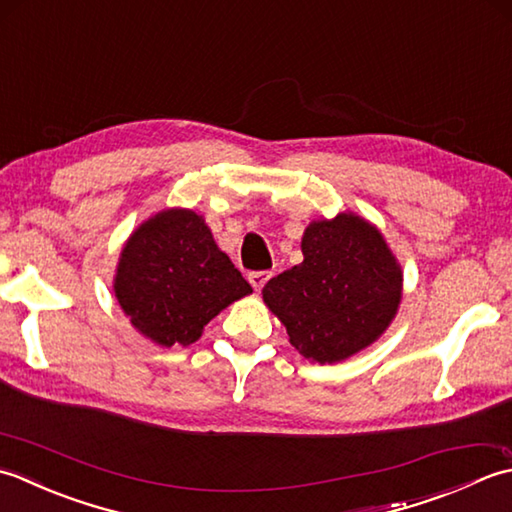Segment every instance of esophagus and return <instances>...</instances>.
I'll return each instance as SVG.
<instances>
[{
  "label": "esophagus",
  "instance_id": "34e87169",
  "mask_svg": "<svg viewBox=\"0 0 512 512\" xmlns=\"http://www.w3.org/2000/svg\"><path fill=\"white\" fill-rule=\"evenodd\" d=\"M247 278H249V283H252V287L256 291H260V289L265 287L267 280L271 278V271H252V274H249Z\"/></svg>",
  "mask_w": 512,
  "mask_h": 512
}]
</instances>
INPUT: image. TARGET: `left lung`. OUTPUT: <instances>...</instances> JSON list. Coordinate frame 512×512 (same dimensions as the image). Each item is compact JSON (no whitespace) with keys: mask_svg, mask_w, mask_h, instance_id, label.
<instances>
[{"mask_svg":"<svg viewBox=\"0 0 512 512\" xmlns=\"http://www.w3.org/2000/svg\"><path fill=\"white\" fill-rule=\"evenodd\" d=\"M302 256L263 287L291 344L320 364L369 347L389 327L402 294L400 265L378 229L353 214L314 221L302 236Z\"/></svg>","mask_w":512,"mask_h":512,"instance_id":"1","label":"left lung"}]
</instances>
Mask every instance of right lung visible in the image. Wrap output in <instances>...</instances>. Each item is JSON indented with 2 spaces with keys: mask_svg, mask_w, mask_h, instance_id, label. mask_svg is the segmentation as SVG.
<instances>
[{
  "mask_svg": "<svg viewBox=\"0 0 512 512\" xmlns=\"http://www.w3.org/2000/svg\"><path fill=\"white\" fill-rule=\"evenodd\" d=\"M114 294L132 325L163 347L192 344L252 285L190 210L156 214L123 247Z\"/></svg>",
  "mask_w": 512,
  "mask_h": 512,
  "instance_id": "obj_1",
  "label": "right lung"
}]
</instances>
